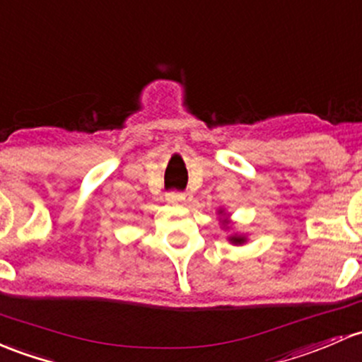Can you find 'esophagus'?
Instances as JSON below:
<instances>
[{
	"mask_svg": "<svg viewBox=\"0 0 362 362\" xmlns=\"http://www.w3.org/2000/svg\"><path fill=\"white\" fill-rule=\"evenodd\" d=\"M166 199H168L170 203H187V201H191V194L171 191L166 194Z\"/></svg>",
	"mask_w": 362,
	"mask_h": 362,
	"instance_id": "obj_1",
	"label": "esophagus"
}]
</instances>
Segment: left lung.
Returning a JSON list of instances; mask_svg holds the SVG:
<instances>
[{
	"instance_id": "left-lung-1",
	"label": "left lung",
	"mask_w": 362,
	"mask_h": 362,
	"mask_svg": "<svg viewBox=\"0 0 362 362\" xmlns=\"http://www.w3.org/2000/svg\"><path fill=\"white\" fill-rule=\"evenodd\" d=\"M218 213H220V215H226L223 210H220ZM223 227H229V220H223ZM229 241L232 243V245H243V243H246V238H245V235L234 234V235H230Z\"/></svg>"
}]
</instances>
